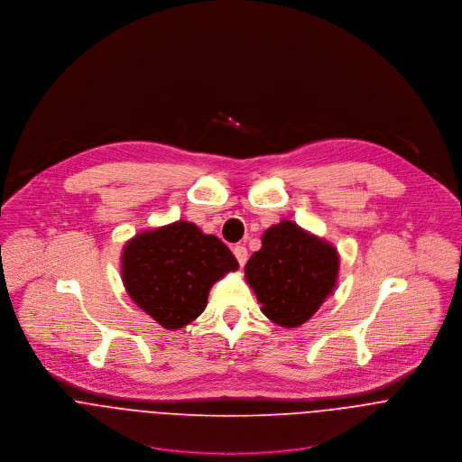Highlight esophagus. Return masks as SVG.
Here are the masks:
<instances>
[{
	"mask_svg": "<svg viewBox=\"0 0 462 462\" xmlns=\"http://www.w3.org/2000/svg\"><path fill=\"white\" fill-rule=\"evenodd\" d=\"M233 254L236 256V260H238V263L240 266H244V264L247 263V249L244 247V245H235L233 247Z\"/></svg>",
	"mask_w": 462,
	"mask_h": 462,
	"instance_id": "1",
	"label": "esophagus"
}]
</instances>
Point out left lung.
<instances>
[{
  "label": "left lung",
  "instance_id": "1",
  "mask_svg": "<svg viewBox=\"0 0 462 462\" xmlns=\"http://www.w3.org/2000/svg\"><path fill=\"white\" fill-rule=\"evenodd\" d=\"M263 245L245 264V277L273 324L308 322L336 286L339 258L326 240L282 220L268 227Z\"/></svg>",
  "mask_w": 462,
  "mask_h": 462
}]
</instances>
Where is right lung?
<instances>
[{"instance_id":"add662e5","label":"right lung","mask_w":462,"mask_h":462,"mask_svg":"<svg viewBox=\"0 0 462 462\" xmlns=\"http://www.w3.org/2000/svg\"><path fill=\"white\" fill-rule=\"evenodd\" d=\"M236 268L224 242L180 220L130 240L121 272L138 308L165 329H180L204 311L213 282Z\"/></svg>"}]
</instances>
